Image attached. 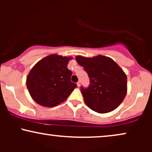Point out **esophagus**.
I'll return each instance as SVG.
<instances>
[{
  "label": "esophagus",
  "instance_id": "34e87169",
  "mask_svg": "<svg viewBox=\"0 0 152 152\" xmlns=\"http://www.w3.org/2000/svg\"><path fill=\"white\" fill-rule=\"evenodd\" d=\"M80 84H81V82L78 81V82H77V86H78V87L80 86Z\"/></svg>",
  "mask_w": 152,
  "mask_h": 152
}]
</instances>
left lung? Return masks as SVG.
Wrapping results in <instances>:
<instances>
[{
    "mask_svg": "<svg viewBox=\"0 0 152 152\" xmlns=\"http://www.w3.org/2000/svg\"><path fill=\"white\" fill-rule=\"evenodd\" d=\"M88 74L90 84L81 86L84 102L91 109L100 114L117 108L126 96L127 77L123 70L111 58L104 56L93 58L76 57Z\"/></svg>",
    "mask_w": 152,
    "mask_h": 152,
    "instance_id": "left-lung-1",
    "label": "left lung"
}]
</instances>
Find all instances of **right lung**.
Masks as SVG:
<instances>
[{"instance_id": "obj_1", "label": "right lung", "mask_w": 152, "mask_h": 152, "mask_svg": "<svg viewBox=\"0 0 152 152\" xmlns=\"http://www.w3.org/2000/svg\"><path fill=\"white\" fill-rule=\"evenodd\" d=\"M71 57L50 55L41 59L28 75L26 86L33 99L40 105L53 107L67 99L77 87L71 81L67 66Z\"/></svg>"}]
</instances>
